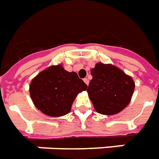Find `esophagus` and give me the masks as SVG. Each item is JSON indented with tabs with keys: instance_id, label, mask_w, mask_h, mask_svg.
Masks as SVG:
<instances>
[{
	"instance_id": "esophagus-1",
	"label": "esophagus",
	"mask_w": 159,
	"mask_h": 159,
	"mask_svg": "<svg viewBox=\"0 0 159 159\" xmlns=\"http://www.w3.org/2000/svg\"><path fill=\"white\" fill-rule=\"evenodd\" d=\"M83 81H84V83H86L87 85H89V79H88V78H84V79H83Z\"/></svg>"
}]
</instances>
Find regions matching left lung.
Here are the masks:
<instances>
[{"mask_svg": "<svg viewBox=\"0 0 159 159\" xmlns=\"http://www.w3.org/2000/svg\"><path fill=\"white\" fill-rule=\"evenodd\" d=\"M87 92L97 112L115 115L129 105L134 90L132 77L117 66L97 63Z\"/></svg>", "mask_w": 159, "mask_h": 159, "instance_id": "left-lung-1", "label": "left lung"}]
</instances>
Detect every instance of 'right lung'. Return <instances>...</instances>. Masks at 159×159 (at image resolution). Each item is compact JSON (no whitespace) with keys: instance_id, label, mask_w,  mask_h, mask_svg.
Here are the masks:
<instances>
[{"instance_id":"right-lung-1","label":"right lung","mask_w":159,"mask_h":159,"mask_svg":"<svg viewBox=\"0 0 159 159\" xmlns=\"http://www.w3.org/2000/svg\"><path fill=\"white\" fill-rule=\"evenodd\" d=\"M88 89L76 72H69L61 65L52 66L33 78L30 94L42 113L50 117L68 114L76 95Z\"/></svg>"}]
</instances>
